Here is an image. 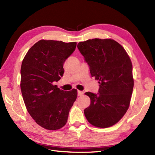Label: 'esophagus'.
I'll return each instance as SVG.
<instances>
[{
	"instance_id": "esophagus-1",
	"label": "esophagus",
	"mask_w": 155,
	"mask_h": 155,
	"mask_svg": "<svg viewBox=\"0 0 155 155\" xmlns=\"http://www.w3.org/2000/svg\"><path fill=\"white\" fill-rule=\"evenodd\" d=\"M77 93H78V96H81V95L83 94V92L80 91H78Z\"/></svg>"
}]
</instances>
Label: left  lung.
I'll return each instance as SVG.
<instances>
[{
  "label": "left lung",
  "instance_id": "8db88e82",
  "mask_svg": "<svg viewBox=\"0 0 155 155\" xmlns=\"http://www.w3.org/2000/svg\"><path fill=\"white\" fill-rule=\"evenodd\" d=\"M77 48L100 84L97 94L85 93L91 98L85 117L95 127L112 126L129 106L134 85L131 59L123 47L111 39H88L79 42Z\"/></svg>",
  "mask_w": 155,
  "mask_h": 155
}]
</instances>
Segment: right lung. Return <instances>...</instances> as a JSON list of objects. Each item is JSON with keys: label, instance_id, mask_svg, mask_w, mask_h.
<instances>
[{"label": "right lung", "instance_id": "obj_1", "mask_svg": "<svg viewBox=\"0 0 155 155\" xmlns=\"http://www.w3.org/2000/svg\"><path fill=\"white\" fill-rule=\"evenodd\" d=\"M76 42L41 40L29 49L21 63L20 88L28 113L48 130L63 127L77 99V91H61L54 85L63 76V63Z\"/></svg>", "mask_w": 155, "mask_h": 155}]
</instances>
